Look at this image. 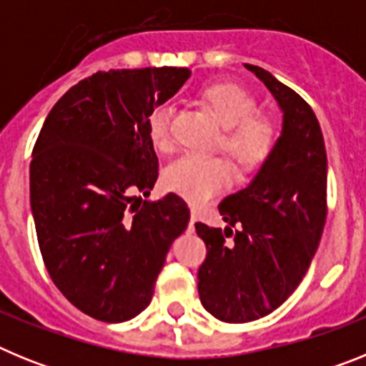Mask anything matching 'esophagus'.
<instances>
[{
    "label": "esophagus",
    "instance_id": "obj_1",
    "mask_svg": "<svg viewBox=\"0 0 366 366\" xmlns=\"http://www.w3.org/2000/svg\"><path fill=\"white\" fill-rule=\"evenodd\" d=\"M198 212H196V211H194V209H192V211H190V227H194V223H196V222H198Z\"/></svg>",
    "mask_w": 366,
    "mask_h": 366
}]
</instances>
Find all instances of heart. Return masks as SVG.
<instances>
[{"mask_svg": "<svg viewBox=\"0 0 366 366\" xmlns=\"http://www.w3.org/2000/svg\"><path fill=\"white\" fill-rule=\"evenodd\" d=\"M203 104L211 108L225 128L219 147L242 174L257 172L269 159L277 144V124L267 115H260L257 99L244 87L222 82L209 86L202 93ZM172 109L167 106L152 109L147 119L150 141L159 152L172 150L170 134ZM232 183V167L223 157L183 155L164 170V185L187 202L202 205Z\"/></svg>", "mask_w": 366, "mask_h": 366, "instance_id": "1", "label": "heart"}]
</instances>
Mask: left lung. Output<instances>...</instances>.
<instances>
[{
    "instance_id": "8db88e82",
    "label": "left lung",
    "mask_w": 366,
    "mask_h": 366,
    "mask_svg": "<svg viewBox=\"0 0 366 366\" xmlns=\"http://www.w3.org/2000/svg\"><path fill=\"white\" fill-rule=\"evenodd\" d=\"M284 112L282 135L247 189L219 203L229 227L196 223L207 258L198 271L203 308L223 322L269 315L308 271L326 222V148L310 104L273 74L245 64ZM234 224L239 229L232 231Z\"/></svg>"
}]
</instances>
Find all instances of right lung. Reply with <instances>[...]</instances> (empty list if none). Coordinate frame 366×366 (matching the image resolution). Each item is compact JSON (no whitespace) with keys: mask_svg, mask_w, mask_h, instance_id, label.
Here are the masks:
<instances>
[{"mask_svg":"<svg viewBox=\"0 0 366 366\" xmlns=\"http://www.w3.org/2000/svg\"><path fill=\"white\" fill-rule=\"evenodd\" d=\"M187 67L109 69L80 80L41 126L31 161V207L51 280L97 321L147 310L168 249L190 219L177 194L148 196L159 161L147 128Z\"/></svg>","mask_w":366,"mask_h":366,"instance_id":"obj_1","label":"right lung"}]
</instances>
